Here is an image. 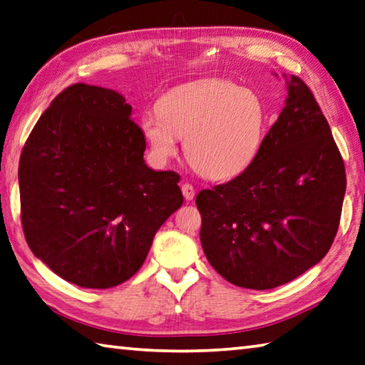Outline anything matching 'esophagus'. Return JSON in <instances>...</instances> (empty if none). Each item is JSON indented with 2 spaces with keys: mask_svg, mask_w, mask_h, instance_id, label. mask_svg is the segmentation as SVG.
<instances>
[{
  "mask_svg": "<svg viewBox=\"0 0 365 365\" xmlns=\"http://www.w3.org/2000/svg\"><path fill=\"white\" fill-rule=\"evenodd\" d=\"M181 190H182V195H184V198L185 200H194V197H195V189H194V185L192 184H189V182H185V184H182L181 185Z\"/></svg>",
  "mask_w": 365,
  "mask_h": 365,
  "instance_id": "esophagus-1",
  "label": "esophagus"
}]
</instances>
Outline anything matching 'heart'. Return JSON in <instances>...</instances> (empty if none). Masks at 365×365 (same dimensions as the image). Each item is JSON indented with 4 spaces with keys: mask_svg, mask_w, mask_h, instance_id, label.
Wrapping results in <instances>:
<instances>
[{
    "mask_svg": "<svg viewBox=\"0 0 365 365\" xmlns=\"http://www.w3.org/2000/svg\"><path fill=\"white\" fill-rule=\"evenodd\" d=\"M267 114L256 93L229 81L206 79L176 87L159 101V113L141 118V132L157 160L185 155L210 180H230L251 167L262 146Z\"/></svg>",
    "mask_w": 365,
    "mask_h": 365,
    "instance_id": "1",
    "label": "heart"
}]
</instances>
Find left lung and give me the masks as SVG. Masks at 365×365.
Listing matches in <instances>:
<instances>
[{
  "instance_id": "obj_1",
  "label": "left lung",
  "mask_w": 365,
  "mask_h": 365,
  "mask_svg": "<svg viewBox=\"0 0 365 365\" xmlns=\"http://www.w3.org/2000/svg\"><path fill=\"white\" fill-rule=\"evenodd\" d=\"M286 84V105L251 167L195 198L206 259L246 289L300 277L331 250L340 224L346 190L340 150L305 82L291 76Z\"/></svg>"
}]
</instances>
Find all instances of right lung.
<instances>
[{
    "label": "right lung",
    "instance_id": "1",
    "mask_svg": "<svg viewBox=\"0 0 365 365\" xmlns=\"http://www.w3.org/2000/svg\"><path fill=\"white\" fill-rule=\"evenodd\" d=\"M120 93L74 84L53 98L19 162L25 240L53 273L108 289L140 270L182 205L180 175L144 163L146 140Z\"/></svg>",
    "mask_w": 365,
    "mask_h": 365
}]
</instances>
